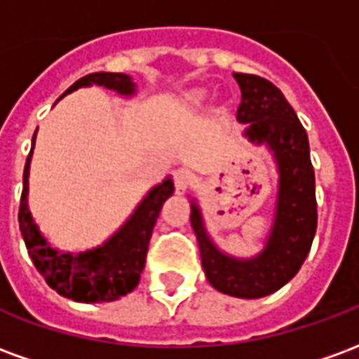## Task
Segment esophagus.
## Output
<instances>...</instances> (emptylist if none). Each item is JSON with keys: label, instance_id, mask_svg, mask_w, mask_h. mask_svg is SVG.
<instances>
[{"label": "esophagus", "instance_id": "34e87169", "mask_svg": "<svg viewBox=\"0 0 359 359\" xmlns=\"http://www.w3.org/2000/svg\"><path fill=\"white\" fill-rule=\"evenodd\" d=\"M172 182H175V194H184L190 187V172L187 169H177L172 175Z\"/></svg>", "mask_w": 359, "mask_h": 359}]
</instances>
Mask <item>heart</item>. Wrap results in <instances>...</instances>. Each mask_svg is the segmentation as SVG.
Masks as SVG:
<instances>
[{
	"instance_id": "heart-1",
	"label": "heart",
	"mask_w": 359,
	"mask_h": 359,
	"mask_svg": "<svg viewBox=\"0 0 359 359\" xmlns=\"http://www.w3.org/2000/svg\"><path fill=\"white\" fill-rule=\"evenodd\" d=\"M202 100H203L202 92H194V94L188 95V103H190V105H200Z\"/></svg>"
}]
</instances>
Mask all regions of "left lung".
<instances>
[{"label": "left lung", "mask_w": 359, "mask_h": 359, "mask_svg": "<svg viewBox=\"0 0 359 359\" xmlns=\"http://www.w3.org/2000/svg\"><path fill=\"white\" fill-rule=\"evenodd\" d=\"M242 92L236 118L248 125L244 136L267 144L278 169L275 219L265 248L250 259L221 252L203 225L192 200L190 223L200 244L205 277L219 292L236 298H262L277 292L300 271L317 229L316 172L309 159L308 134L283 92L256 74L234 73Z\"/></svg>", "instance_id": "obj_1"}]
</instances>
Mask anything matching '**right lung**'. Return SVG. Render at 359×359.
<instances>
[{
    "mask_svg": "<svg viewBox=\"0 0 359 359\" xmlns=\"http://www.w3.org/2000/svg\"><path fill=\"white\" fill-rule=\"evenodd\" d=\"M92 84L115 90L121 95H133L136 92V84L128 74L92 73L74 82L63 95L71 94L82 86H92ZM34 140L36 134L32 136V148L27 157L25 175H22L19 226L27 244L28 256L38 273L46 278V283L55 292L74 302H84V304L113 302L125 294L133 292L140 280V273L146 264L149 238L159 217V211L163 208L165 200L171 198L175 192L172 179L167 177L161 184L151 188L148 196H144V200L138 203L133 215L126 219L125 225L121 226L109 241L103 242L102 246L79 252V254L59 252L51 248L50 242L43 238L28 211V175H30Z\"/></svg>",
    "mask_w": 359,
    "mask_h": 359,
    "instance_id": "obj_1",
    "label": "right lung"
}]
</instances>
